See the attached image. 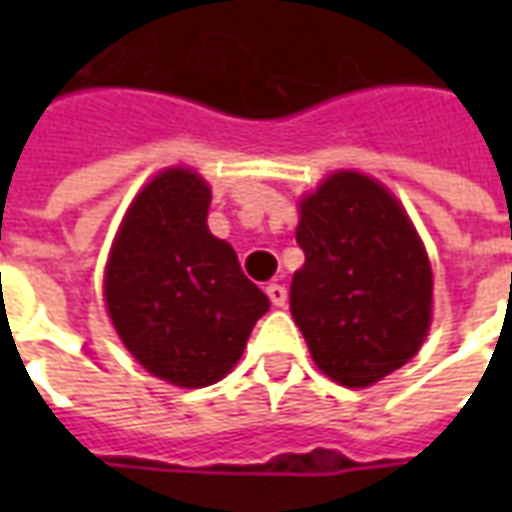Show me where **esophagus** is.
Wrapping results in <instances>:
<instances>
[{
	"mask_svg": "<svg viewBox=\"0 0 512 512\" xmlns=\"http://www.w3.org/2000/svg\"><path fill=\"white\" fill-rule=\"evenodd\" d=\"M267 296H270V302L276 307H285L287 305V287L279 285V282H273V285H267Z\"/></svg>",
	"mask_w": 512,
	"mask_h": 512,
	"instance_id": "esophagus-1",
	"label": "esophagus"
}]
</instances>
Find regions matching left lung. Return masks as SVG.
Returning <instances> with one entry per match:
<instances>
[{
  "mask_svg": "<svg viewBox=\"0 0 512 512\" xmlns=\"http://www.w3.org/2000/svg\"><path fill=\"white\" fill-rule=\"evenodd\" d=\"M290 313L327 379L370 387L407 364L433 325V270L404 205L362 170L299 199Z\"/></svg>",
  "mask_w": 512,
  "mask_h": 512,
  "instance_id": "1",
  "label": "left lung"
}]
</instances>
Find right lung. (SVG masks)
I'll return each instance as SVG.
<instances>
[{"instance_id": "right-lung-1", "label": "right lung", "mask_w": 512, "mask_h": 512, "mask_svg": "<svg viewBox=\"0 0 512 512\" xmlns=\"http://www.w3.org/2000/svg\"><path fill=\"white\" fill-rule=\"evenodd\" d=\"M207 207L210 185L193 168L150 176L119 222L102 282L130 356L176 387L222 382L270 307L236 250L210 233Z\"/></svg>"}]
</instances>
